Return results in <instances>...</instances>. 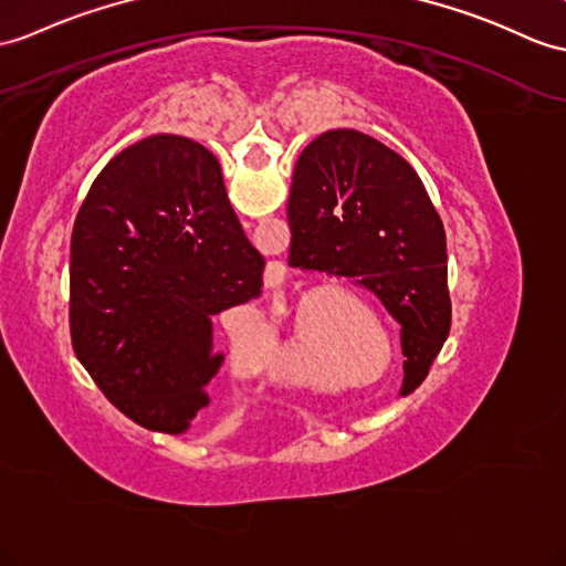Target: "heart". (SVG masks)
I'll return each instance as SVG.
<instances>
[{
    "instance_id": "heart-1",
    "label": "heart",
    "mask_w": 566,
    "mask_h": 566,
    "mask_svg": "<svg viewBox=\"0 0 566 566\" xmlns=\"http://www.w3.org/2000/svg\"><path fill=\"white\" fill-rule=\"evenodd\" d=\"M293 340V338H291ZM287 340L285 343V348H281V353H279V357H275V363L271 365V371L279 379H285V381H312L314 379V371H310V369H305V367H300L297 363H293L291 357H285L287 353L285 350H291V346L293 343ZM235 355L240 357L242 363H254V357H252V353H250V348L247 346H235Z\"/></svg>"
}]
</instances>
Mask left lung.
Segmentation results:
<instances>
[{
  "instance_id": "1",
  "label": "left lung",
  "mask_w": 566,
  "mask_h": 566,
  "mask_svg": "<svg viewBox=\"0 0 566 566\" xmlns=\"http://www.w3.org/2000/svg\"><path fill=\"white\" fill-rule=\"evenodd\" d=\"M287 223V264L375 293L401 324L403 384L424 379L449 336L451 300L444 226L418 172L363 132H324L295 163Z\"/></svg>"
}]
</instances>
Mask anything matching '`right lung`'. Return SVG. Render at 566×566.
Listing matches in <instances>:
<instances>
[{
	"instance_id": "right-lung-1",
	"label": "right lung",
	"mask_w": 566,
	"mask_h": 566,
	"mask_svg": "<svg viewBox=\"0 0 566 566\" xmlns=\"http://www.w3.org/2000/svg\"><path fill=\"white\" fill-rule=\"evenodd\" d=\"M209 148L156 134L109 160L72 232L69 328L105 398L146 430L182 434L223 365L213 316L261 295Z\"/></svg>"
}]
</instances>
